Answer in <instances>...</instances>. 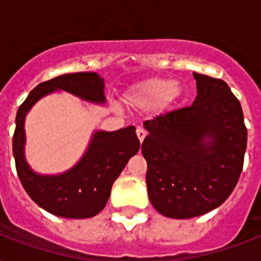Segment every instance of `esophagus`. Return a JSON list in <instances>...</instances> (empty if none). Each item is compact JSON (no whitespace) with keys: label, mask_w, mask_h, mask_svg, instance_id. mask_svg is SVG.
I'll use <instances>...</instances> for the list:
<instances>
[{"label":"esophagus","mask_w":261,"mask_h":261,"mask_svg":"<svg viewBox=\"0 0 261 261\" xmlns=\"http://www.w3.org/2000/svg\"><path fill=\"white\" fill-rule=\"evenodd\" d=\"M137 135H138L139 142L142 143L143 139H145V137H146V131L143 130V128H138V130H137Z\"/></svg>","instance_id":"34e87169"}]
</instances>
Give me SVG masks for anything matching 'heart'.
Segmentation results:
<instances>
[{
  "instance_id": "b5f03b06",
  "label": "heart",
  "mask_w": 261,
  "mask_h": 261,
  "mask_svg": "<svg viewBox=\"0 0 261 261\" xmlns=\"http://www.w3.org/2000/svg\"><path fill=\"white\" fill-rule=\"evenodd\" d=\"M182 93L177 81L151 77L134 84L124 93V101L134 110H146L153 107L157 114H163L177 101Z\"/></svg>"
}]
</instances>
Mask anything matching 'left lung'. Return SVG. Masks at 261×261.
Returning <instances> with one entry per match:
<instances>
[{
	"label": "left lung",
	"mask_w": 261,
	"mask_h": 261,
	"mask_svg": "<svg viewBox=\"0 0 261 261\" xmlns=\"http://www.w3.org/2000/svg\"><path fill=\"white\" fill-rule=\"evenodd\" d=\"M192 106L146 120V184L160 214L188 219L214 210L243 171L247 127L241 104L222 80L194 73Z\"/></svg>",
	"instance_id": "1"
}]
</instances>
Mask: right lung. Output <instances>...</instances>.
Returning <instances> with one entry per match:
<instances>
[{"mask_svg": "<svg viewBox=\"0 0 261 261\" xmlns=\"http://www.w3.org/2000/svg\"><path fill=\"white\" fill-rule=\"evenodd\" d=\"M104 79L94 71L70 73L39 84L18 107L13 135L16 169L24 190L36 204L63 218L83 219L98 214L106 207L112 184L138 153L135 127L116 131L96 130L87 150L70 169L58 174L35 172L25 160V118L31 108L47 94L63 90L84 101L106 104Z\"/></svg>", "mask_w": 261, "mask_h": 261, "instance_id": "right-lung-1", "label": "right lung"}]
</instances>
